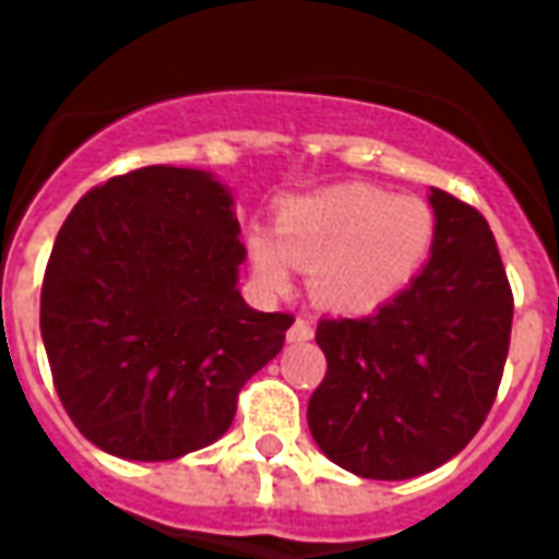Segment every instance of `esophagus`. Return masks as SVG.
Listing matches in <instances>:
<instances>
[{"mask_svg": "<svg viewBox=\"0 0 559 559\" xmlns=\"http://www.w3.org/2000/svg\"><path fill=\"white\" fill-rule=\"evenodd\" d=\"M311 338H314V323L305 320V317H296V323L287 329V341H290V344H302V341Z\"/></svg>", "mask_w": 559, "mask_h": 559, "instance_id": "34e87169", "label": "esophagus"}]
</instances>
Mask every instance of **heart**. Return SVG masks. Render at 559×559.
<instances>
[{
    "label": "heart",
    "instance_id": "b5f03b06",
    "mask_svg": "<svg viewBox=\"0 0 559 559\" xmlns=\"http://www.w3.org/2000/svg\"><path fill=\"white\" fill-rule=\"evenodd\" d=\"M437 239L433 209L371 185H338L281 203L275 236L254 230L248 257L266 290L284 293L293 263L332 311H374L413 284Z\"/></svg>",
    "mask_w": 559,
    "mask_h": 559
}]
</instances>
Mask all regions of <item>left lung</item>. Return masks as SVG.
<instances>
[{
	"label": "left lung",
	"mask_w": 559,
	"mask_h": 559,
	"mask_svg": "<svg viewBox=\"0 0 559 559\" xmlns=\"http://www.w3.org/2000/svg\"><path fill=\"white\" fill-rule=\"evenodd\" d=\"M437 239L404 293L371 317H326V377L308 401L320 452L362 479H413L476 437L503 377L512 290L488 221L431 188Z\"/></svg>",
	"instance_id": "left-lung-1"
}]
</instances>
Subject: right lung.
<instances>
[{
    "label": "right lung",
    "instance_id": "obj_1",
    "mask_svg": "<svg viewBox=\"0 0 559 559\" xmlns=\"http://www.w3.org/2000/svg\"><path fill=\"white\" fill-rule=\"evenodd\" d=\"M242 260L230 188L206 170L155 164L80 197L44 272L41 338L90 443L173 461L230 428L293 326L245 302Z\"/></svg>",
    "mask_w": 559,
    "mask_h": 559
}]
</instances>
